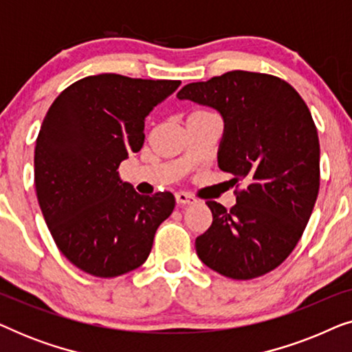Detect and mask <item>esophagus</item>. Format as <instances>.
Returning <instances> with one entry per match:
<instances>
[{
    "label": "esophagus",
    "instance_id": "obj_1",
    "mask_svg": "<svg viewBox=\"0 0 352 352\" xmlns=\"http://www.w3.org/2000/svg\"><path fill=\"white\" fill-rule=\"evenodd\" d=\"M176 201H177V205H194V204H197V199L194 195H190V194H186V192H176Z\"/></svg>",
    "mask_w": 352,
    "mask_h": 352
}]
</instances>
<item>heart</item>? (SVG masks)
<instances>
[{"label":"heart","mask_w":352,"mask_h":352,"mask_svg":"<svg viewBox=\"0 0 352 352\" xmlns=\"http://www.w3.org/2000/svg\"><path fill=\"white\" fill-rule=\"evenodd\" d=\"M204 113H210V112H206V110H194V112L190 113V117H194V115H204Z\"/></svg>","instance_id":"obj_1"}]
</instances>
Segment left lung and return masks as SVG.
<instances>
[{"instance_id": "8db88e82", "label": "left lung", "mask_w": 352, "mask_h": 352, "mask_svg": "<svg viewBox=\"0 0 352 352\" xmlns=\"http://www.w3.org/2000/svg\"><path fill=\"white\" fill-rule=\"evenodd\" d=\"M177 98L223 115L218 163L237 184L230 210L206 201L213 223L197 237V254L235 280L274 271L296 247L319 194L320 146L309 109L285 80L243 70L186 85Z\"/></svg>"}]
</instances>
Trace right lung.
I'll return each instance as SVG.
<instances>
[{
    "mask_svg": "<svg viewBox=\"0 0 352 352\" xmlns=\"http://www.w3.org/2000/svg\"><path fill=\"white\" fill-rule=\"evenodd\" d=\"M179 80L117 74L86 76L51 104L35 147V187L57 248L96 277L144 264L158 226L173 213L171 192L141 195L118 166L144 144L148 112Z\"/></svg>",
    "mask_w": 352,
    "mask_h": 352,
    "instance_id": "right-lung-1",
    "label": "right lung"
}]
</instances>
